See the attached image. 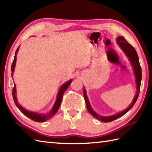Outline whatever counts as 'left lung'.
I'll return each instance as SVG.
<instances>
[{"label":"left lung","mask_w":152,"mask_h":152,"mask_svg":"<svg viewBox=\"0 0 152 152\" xmlns=\"http://www.w3.org/2000/svg\"><path fill=\"white\" fill-rule=\"evenodd\" d=\"M117 43L118 46L121 48V49L123 50V51L125 53L126 56L128 57L129 60L130 61L131 64L132 66H133V69L134 70V74L135 76V79H136V84H137V93L136 95L134 96V99L132 101L131 104L129 105V106L127 108L124 110L118 113L117 114L110 115V116H101L97 114L93 111L92 109L91 104L89 102V99L87 96L86 95V91L85 88H83V96H84V99L86 101V107L89 112L91 114L93 117L95 118L96 119H99V120H101L102 122H110L115 120V119H117L118 118L121 117L122 115L125 114L129 110L133 108V106L136 102L137 100L138 97V95H139V92H140V83H141V80H142V69L141 66L140 65L139 63V59H138V56L136 50L134 48L133 46H132L130 44L127 42V41L125 39L124 37H118L117 38Z\"/></svg>","instance_id":"1"}]
</instances>
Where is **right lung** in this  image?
Listing matches in <instances>:
<instances>
[{"label":"right lung","mask_w":152,"mask_h":152,"mask_svg":"<svg viewBox=\"0 0 152 152\" xmlns=\"http://www.w3.org/2000/svg\"><path fill=\"white\" fill-rule=\"evenodd\" d=\"M18 50H19V47L18 48L17 50H16V51H15L14 61H13L12 64V77H13V72H14V69H15V63H16V56H17V53H18ZM71 82H72V80H69V81H67L66 83H64L63 85L61 86V87L59 90V92H58L56 101L54 103V105L53 106V107H52V108H51L50 112L47 113V114H38V113H36L34 112L28 111L25 108H23L22 106L18 103L17 97H16V95H15L16 94V89H15V83H14V88H13V91H12L13 99H14V101L15 105L17 106V107L19 108V110H20L25 115H26L27 117L31 119L32 120H33L34 121L44 122V121H47L48 119H50L51 118H52L54 115V114H56L57 111L58 110V109L59 108L64 93L65 92L67 88H69V86L70 85Z\"/></svg>","instance_id":"1"}]
</instances>
